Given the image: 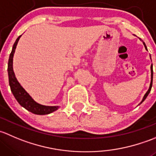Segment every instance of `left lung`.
<instances>
[{
    "instance_id": "1",
    "label": "left lung",
    "mask_w": 156,
    "mask_h": 156,
    "mask_svg": "<svg viewBox=\"0 0 156 156\" xmlns=\"http://www.w3.org/2000/svg\"><path fill=\"white\" fill-rule=\"evenodd\" d=\"M140 41H141V40H140ZM143 43H144V47H145V49H147V46H146L145 43H144V42H143ZM147 51H148V50H147ZM150 59H151V61H152V58H151V55H150ZM150 70H151V81H150V87H149V89H148V91H147V92H146V94H144V98H143L142 101H141L140 103V104H138V105H140V104H142V103L144 102V101H145V99L147 98V96H148V94H150V91H151V89H152V77H153V70H152V65H151V67H150Z\"/></svg>"
}]
</instances>
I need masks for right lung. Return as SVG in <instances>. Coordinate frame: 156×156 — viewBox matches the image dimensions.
<instances>
[{"mask_svg": "<svg viewBox=\"0 0 156 156\" xmlns=\"http://www.w3.org/2000/svg\"><path fill=\"white\" fill-rule=\"evenodd\" d=\"M21 36H19L16 39V42L14 43L12 52L9 55V61H8L7 71L8 76H9V86H10L11 91H12V94H13L19 104L22 107L26 109L28 111L34 114H36V115H47V114H49L57 110L59 108V106H46L35 101L32 98L31 96L21 86V84L19 83L16 77L15 73L13 71V66H12L13 55Z\"/></svg>", "mask_w": 156, "mask_h": 156, "instance_id": "right-lung-1", "label": "right lung"}]
</instances>
